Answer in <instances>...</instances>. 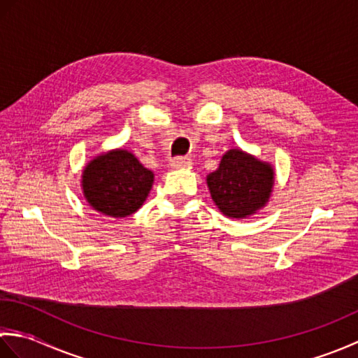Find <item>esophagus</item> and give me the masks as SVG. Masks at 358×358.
Returning a JSON list of instances; mask_svg holds the SVG:
<instances>
[{"mask_svg": "<svg viewBox=\"0 0 358 358\" xmlns=\"http://www.w3.org/2000/svg\"><path fill=\"white\" fill-rule=\"evenodd\" d=\"M191 164L192 162L189 157H175L171 159V166L173 169H185V167H189Z\"/></svg>", "mask_w": 358, "mask_h": 358, "instance_id": "1", "label": "esophagus"}]
</instances>
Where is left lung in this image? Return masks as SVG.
I'll return each instance as SVG.
<instances>
[{"label": "left lung", "mask_w": 358, "mask_h": 358, "mask_svg": "<svg viewBox=\"0 0 358 358\" xmlns=\"http://www.w3.org/2000/svg\"><path fill=\"white\" fill-rule=\"evenodd\" d=\"M206 181L212 200L226 217L246 218L269 201L273 169L269 163H263L246 152L231 149Z\"/></svg>", "instance_id": "1"}]
</instances>
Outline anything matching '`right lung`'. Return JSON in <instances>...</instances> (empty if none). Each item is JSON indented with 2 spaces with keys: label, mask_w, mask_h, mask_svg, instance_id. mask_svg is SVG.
<instances>
[{
  "label": "right lung",
  "mask_w": 358,
  "mask_h": 358,
  "mask_svg": "<svg viewBox=\"0 0 358 358\" xmlns=\"http://www.w3.org/2000/svg\"><path fill=\"white\" fill-rule=\"evenodd\" d=\"M83 194L103 215L123 218L148 199L154 173L126 149L109 150L89 162L81 175Z\"/></svg>",
  "instance_id": "obj_1"
}]
</instances>
